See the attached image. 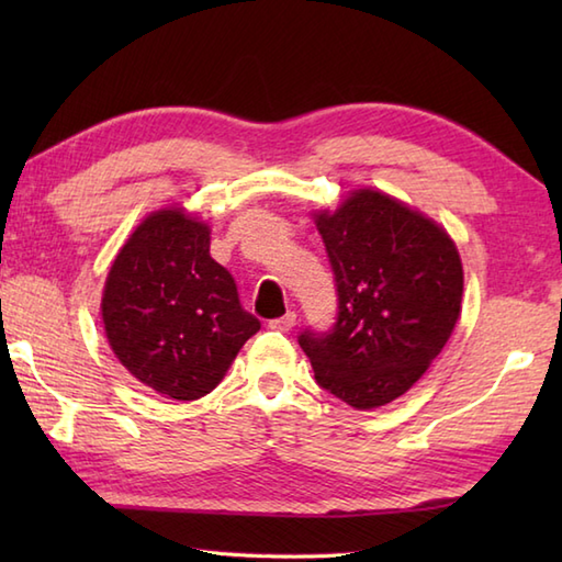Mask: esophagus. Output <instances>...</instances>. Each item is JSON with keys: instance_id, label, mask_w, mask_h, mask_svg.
<instances>
[{"instance_id": "1", "label": "esophagus", "mask_w": 562, "mask_h": 562, "mask_svg": "<svg viewBox=\"0 0 562 562\" xmlns=\"http://www.w3.org/2000/svg\"><path fill=\"white\" fill-rule=\"evenodd\" d=\"M294 324H296V314H294V312H288V314L280 316V318H272L270 324H268V328H270V330L288 333V330H292V328H294Z\"/></svg>"}]
</instances>
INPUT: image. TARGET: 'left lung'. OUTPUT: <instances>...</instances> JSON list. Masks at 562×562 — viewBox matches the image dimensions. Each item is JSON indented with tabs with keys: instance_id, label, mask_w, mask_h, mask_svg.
Segmentation results:
<instances>
[{
	"instance_id": "left-lung-1",
	"label": "left lung",
	"mask_w": 562,
	"mask_h": 562,
	"mask_svg": "<svg viewBox=\"0 0 562 562\" xmlns=\"http://www.w3.org/2000/svg\"><path fill=\"white\" fill-rule=\"evenodd\" d=\"M336 278L330 330L300 345L318 386L357 411L403 396L445 348L461 312L463 270L449 234L379 190L316 214Z\"/></svg>"
}]
</instances>
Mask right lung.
<instances>
[{
	"label": "right lung",
	"instance_id": "obj_1",
	"mask_svg": "<svg viewBox=\"0 0 562 562\" xmlns=\"http://www.w3.org/2000/svg\"><path fill=\"white\" fill-rule=\"evenodd\" d=\"M117 360L166 398L195 401L224 379L260 321L210 256V226L183 210L149 214L115 256L101 302Z\"/></svg>",
	"mask_w": 562,
	"mask_h": 562
}]
</instances>
